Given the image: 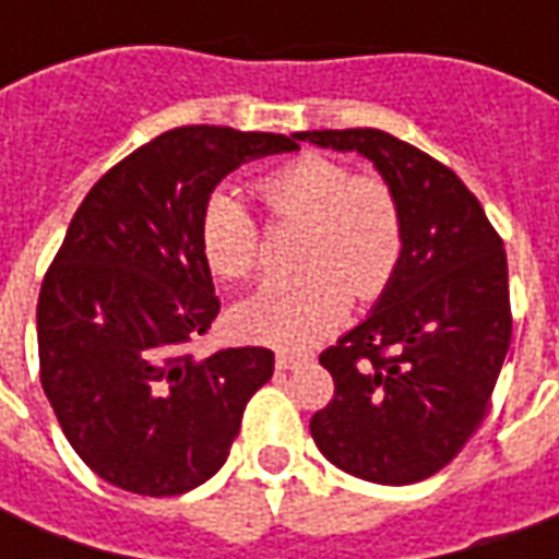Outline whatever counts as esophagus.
I'll return each instance as SVG.
<instances>
[{"mask_svg": "<svg viewBox=\"0 0 559 559\" xmlns=\"http://www.w3.org/2000/svg\"><path fill=\"white\" fill-rule=\"evenodd\" d=\"M305 362H311V356H308V353L278 350V356H275V365H278V371H296V368H302Z\"/></svg>", "mask_w": 559, "mask_h": 559, "instance_id": "esophagus-1", "label": "esophagus"}]
</instances>
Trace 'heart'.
Instances as JSON below:
<instances>
[{
  "label": "heart",
  "instance_id": "heart-1",
  "mask_svg": "<svg viewBox=\"0 0 559 559\" xmlns=\"http://www.w3.org/2000/svg\"><path fill=\"white\" fill-rule=\"evenodd\" d=\"M257 194L272 218L302 221L296 275L266 281L239 305L245 335L278 347H308L347 314L350 293L377 299L404 257V215L395 191L377 176L323 155H302L266 173ZM200 245L221 278H248L260 266V227L239 197L215 191L200 215Z\"/></svg>",
  "mask_w": 559,
  "mask_h": 559
}]
</instances>
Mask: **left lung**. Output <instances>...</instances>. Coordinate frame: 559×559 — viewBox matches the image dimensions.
<instances>
[{"mask_svg":"<svg viewBox=\"0 0 559 559\" xmlns=\"http://www.w3.org/2000/svg\"><path fill=\"white\" fill-rule=\"evenodd\" d=\"M296 140L359 152L404 215L392 284L359 326L320 353L335 395L311 416V437L365 481L428 479L476 433L509 353L503 239L455 173L386 131H302Z\"/></svg>","mask_w":559,"mask_h":559,"instance_id":"1","label":"left lung"}]
</instances>
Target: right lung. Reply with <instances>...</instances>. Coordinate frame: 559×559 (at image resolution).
<instances>
[{
  "label": "right lung",
  "mask_w": 559,
  "mask_h": 559,
  "mask_svg": "<svg viewBox=\"0 0 559 559\" xmlns=\"http://www.w3.org/2000/svg\"><path fill=\"white\" fill-rule=\"evenodd\" d=\"M296 148V134L173 128L104 173L74 212L38 296V362L68 443L104 481L173 497L230 455L275 353L185 350L221 311L200 215L227 173Z\"/></svg>",
  "instance_id": "1"
}]
</instances>
